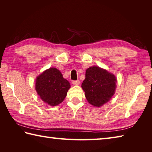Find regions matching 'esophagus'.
Masks as SVG:
<instances>
[{"label":"esophagus","mask_w":152,"mask_h":152,"mask_svg":"<svg viewBox=\"0 0 152 152\" xmlns=\"http://www.w3.org/2000/svg\"><path fill=\"white\" fill-rule=\"evenodd\" d=\"M72 83L74 85H78L80 84V80H73L72 82Z\"/></svg>","instance_id":"obj_1"}]
</instances>
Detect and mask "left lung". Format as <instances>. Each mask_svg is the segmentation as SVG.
Listing matches in <instances>:
<instances>
[{
	"instance_id": "8db88e82",
	"label": "left lung",
	"mask_w": 152,
	"mask_h": 152,
	"mask_svg": "<svg viewBox=\"0 0 152 152\" xmlns=\"http://www.w3.org/2000/svg\"><path fill=\"white\" fill-rule=\"evenodd\" d=\"M116 79L114 74L98 66L86 71V78L82 84L88 102L100 107L108 102L114 94Z\"/></svg>"
}]
</instances>
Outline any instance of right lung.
Instances as JSON below:
<instances>
[{
    "instance_id": "add662e5",
    "label": "right lung",
    "mask_w": 152,
    "mask_h": 152,
    "mask_svg": "<svg viewBox=\"0 0 152 152\" xmlns=\"http://www.w3.org/2000/svg\"><path fill=\"white\" fill-rule=\"evenodd\" d=\"M35 88L45 102L55 106L64 100L70 85L58 69L50 68L37 77Z\"/></svg>"
}]
</instances>
